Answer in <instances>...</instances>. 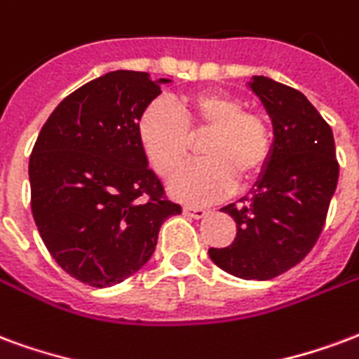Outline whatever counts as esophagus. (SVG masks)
<instances>
[{"label":"esophagus","instance_id":"esophagus-1","mask_svg":"<svg viewBox=\"0 0 359 359\" xmlns=\"http://www.w3.org/2000/svg\"><path fill=\"white\" fill-rule=\"evenodd\" d=\"M183 214L189 216V218L201 219L206 216V210L205 208H201V206H183Z\"/></svg>","mask_w":359,"mask_h":359}]
</instances>
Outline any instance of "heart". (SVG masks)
I'll return each mask as SVG.
<instances>
[{"mask_svg": "<svg viewBox=\"0 0 359 359\" xmlns=\"http://www.w3.org/2000/svg\"><path fill=\"white\" fill-rule=\"evenodd\" d=\"M135 130L149 166L161 177L174 176L189 156L191 141L205 135L198 145L203 161L183 168L170 185L174 197L195 205L226 197L237 182L250 185L260 180L276 147L271 120L222 90L201 91L176 107L153 101Z\"/></svg>", "mask_w": 359, "mask_h": 359, "instance_id": "heart-1", "label": "heart"}]
</instances>
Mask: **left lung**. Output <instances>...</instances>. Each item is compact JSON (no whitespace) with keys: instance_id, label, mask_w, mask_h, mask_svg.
<instances>
[{"instance_id":"1","label":"left lung","mask_w":359,"mask_h":359,"mask_svg":"<svg viewBox=\"0 0 359 359\" xmlns=\"http://www.w3.org/2000/svg\"><path fill=\"white\" fill-rule=\"evenodd\" d=\"M276 147L268 170L241 205L224 208L237 224L229 247L208 248L212 262L241 279H273L310 252L325 226L339 182L331 126L294 88L255 76Z\"/></svg>"}]
</instances>
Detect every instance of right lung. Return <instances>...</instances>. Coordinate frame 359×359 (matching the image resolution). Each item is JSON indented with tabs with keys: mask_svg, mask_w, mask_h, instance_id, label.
Returning <instances> with one entry per match:
<instances>
[{
	"mask_svg": "<svg viewBox=\"0 0 359 359\" xmlns=\"http://www.w3.org/2000/svg\"><path fill=\"white\" fill-rule=\"evenodd\" d=\"M114 70L65 97L34 143L30 206L43 245L69 276L111 287L141 269L164 219L182 212L147 166L137 120L161 83Z\"/></svg>",
	"mask_w": 359,
	"mask_h": 359,
	"instance_id": "add662e5",
	"label": "right lung"
}]
</instances>
